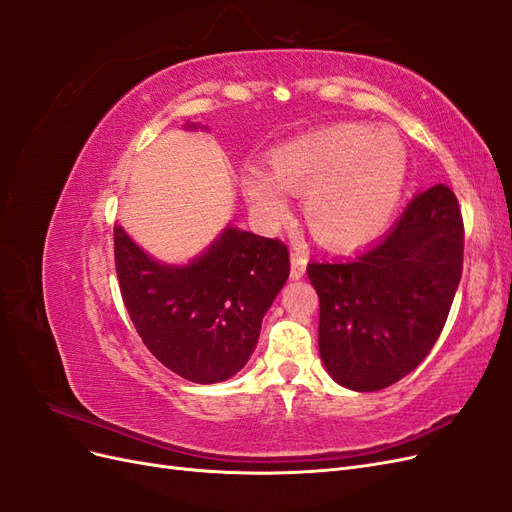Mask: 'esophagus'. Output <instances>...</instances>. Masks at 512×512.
I'll return each instance as SVG.
<instances>
[{
	"mask_svg": "<svg viewBox=\"0 0 512 512\" xmlns=\"http://www.w3.org/2000/svg\"><path fill=\"white\" fill-rule=\"evenodd\" d=\"M307 269V254L305 252H292L290 254V277L292 280H301Z\"/></svg>",
	"mask_w": 512,
	"mask_h": 512,
	"instance_id": "1",
	"label": "esophagus"
}]
</instances>
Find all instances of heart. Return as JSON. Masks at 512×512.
<instances>
[{
    "mask_svg": "<svg viewBox=\"0 0 512 512\" xmlns=\"http://www.w3.org/2000/svg\"><path fill=\"white\" fill-rule=\"evenodd\" d=\"M408 151L389 128L335 123L271 151V170L247 166L243 188L252 209L275 224L290 192H305L309 230L327 247L354 250L389 226L404 196Z\"/></svg>",
    "mask_w": 512,
    "mask_h": 512,
    "instance_id": "obj_1",
    "label": "heart"
}]
</instances>
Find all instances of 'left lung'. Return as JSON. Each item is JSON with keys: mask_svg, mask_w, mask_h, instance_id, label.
Listing matches in <instances>:
<instances>
[{"mask_svg": "<svg viewBox=\"0 0 512 512\" xmlns=\"http://www.w3.org/2000/svg\"><path fill=\"white\" fill-rule=\"evenodd\" d=\"M461 269L463 220L442 183L416 194L365 252L309 262L320 299V359L331 378L371 393L408 376L438 342Z\"/></svg>", "mask_w": 512, "mask_h": 512, "instance_id": "1", "label": "left lung"}]
</instances>
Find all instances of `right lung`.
Segmentation results:
<instances>
[{"label":"right lung","mask_w":512,"mask_h":512,"mask_svg":"<svg viewBox=\"0 0 512 512\" xmlns=\"http://www.w3.org/2000/svg\"><path fill=\"white\" fill-rule=\"evenodd\" d=\"M115 269L149 352L185 380L215 384L252 356L290 260L282 241L226 226L188 265H162L115 224Z\"/></svg>","instance_id":"add662e5"}]
</instances>
